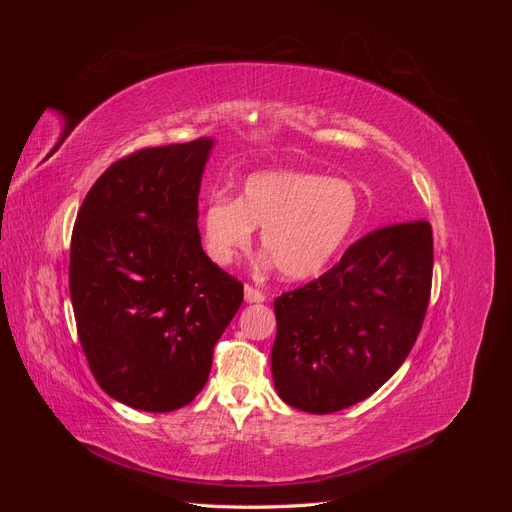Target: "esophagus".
I'll use <instances>...</instances> for the list:
<instances>
[{
    "label": "esophagus",
    "instance_id": "34e87169",
    "mask_svg": "<svg viewBox=\"0 0 512 512\" xmlns=\"http://www.w3.org/2000/svg\"><path fill=\"white\" fill-rule=\"evenodd\" d=\"M245 301L247 303H262L265 301V292L250 286V284H245Z\"/></svg>",
    "mask_w": 512,
    "mask_h": 512
}]
</instances>
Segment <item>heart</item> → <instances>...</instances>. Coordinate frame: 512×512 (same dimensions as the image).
Wrapping results in <instances>:
<instances>
[{"instance_id":"b5f03b06","label":"heart","mask_w":512,"mask_h":512,"mask_svg":"<svg viewBox=\"0 0 512 512\" xmlns=\"http://www.w3.org/2000/svg\"><path fill=\"white\" fill-rule=\"evenodd\" d=\"M359 218V198L344 179L299 170L247 177L239 198L215 194L203 213L207 254L230 265L262 228L260 243L286 280L318 275L346 243Z\"/></svg>"}]
</instances>
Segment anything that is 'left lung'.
Wrapping results in <instances>:
<instances>
[{"instance_id": "1", "label": "left lung", "mask_w": 512, "mask_h": 512, "mask_svg": "<svg viewBox=\"0 0 512 512\" xmlns=\"http://www.w3.org/2000/svg\"><path fill=\"white\" fill-rule=\"evenodd\" d=\"M433 235L382 226L318 280L277 297L271 371L288 406L331 414L374 395L406 361L427 314Z\"/></svg>"}]
</instances>
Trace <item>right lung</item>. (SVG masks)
<instances>
[{
	"instance_id": "1",
	"label": "right lung",
	"mask_w": 512,
	"mask_h": 512,
	"mask_svg": "<svg viewBox=\"0 0 512 512\" xmlns=\"http://www.w3.org/2000/svg\"><path fill=\"white\" fill-rule=\"evenodd\" d=\"M211 138L149 147L108 166L76 215L70 299L100 389L173 412L203 391L243 284L203 252L200 179Z\"/></svg>"
}]
</instances>
